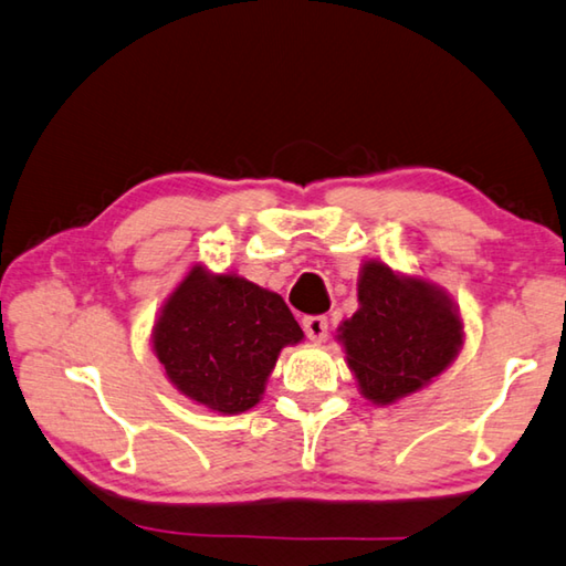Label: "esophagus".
Segmentation results:
<instances>
[{"label":"esophagus","mask_w":566,"mask_h":566,"mask_svg":"<svg viewBox=\"0 0 566 566\" xmlns=\"http://www.w3.org/2000/svg\"><path fill=\"white\" fill-rule=\"evenodd\" d=\"M327 317L325 315H307L303 319V329L305 335L313 339V343H323V339L327 337Z\"/></svg>","instance_id":"34e87169"}]
</instances>
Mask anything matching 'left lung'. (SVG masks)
I'll use <instances>...</instances> for the list:
<instances>
[{
	"label": "left lung",
	"instance_id": "8db88e82",
	"mask_svg": "<svg viewBox=\"0 0 566 566\" xmlns=\"http://www.w3.org/2000/svg\"><path fill=\"white\" fill-rule=\"evenodd\" d=\"M359 311L339 327L347 365L375 403L421 389L451 365L463 345V325L439 287L401 279L369 261L357 283Z\"/></svg>",
	"mask_w": 566,
	"mask_h": 566
}]
</instances>
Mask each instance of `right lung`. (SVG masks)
Wrapping results in <instances>:
<instances>
[{
	"label": "right lung",
	"instance_id": "right-lung-1",
	"mask_svg": "<svg viewBox=\"0 0 566 566\" xmlns=\"http://www.w3.org/2000/svg\"><path fill=\"white\" fill-rule=\"evenodd\" d=\"M303 339L279 293L195 265L153 329L169 381L219 413L255 407L281 349Z\"/></svg>",
	"mask_w": 566,
	"mask_h": 566
}]
</instances>
